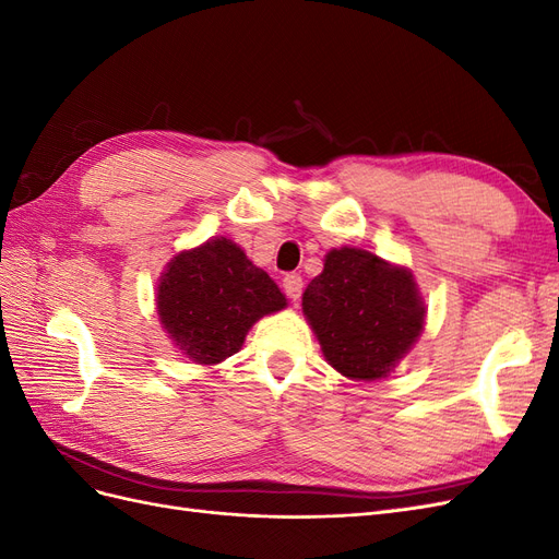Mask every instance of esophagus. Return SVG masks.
<instances>
[{
    "mask_svg": "<svg viewBox=\"0 0 559 559\" xmlns=\"http://www.w3.org/2000/svg\"><path fill=\"white\" fill-rule=\"evenodd\" d=\"M282 286H284L286 296H289L294 302L300 300V294H302V277H300V275H296V273L286 275L284 282H282Z\"/></svg>",
    "mask_w": 559,
    "mask_h": 559,
    "instance_id": "esophagus-1",
    "label": "esophagus"
}]
</instances>
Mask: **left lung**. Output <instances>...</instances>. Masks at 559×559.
Returning <instances> with one entry per match:
<instances>
[{
  "label": "left lung",
  "instance_id": "8db88e82",
  "mask_svg": "<svg viewBox=\"0 0 559 559\" xmlns=\"http://www.w3.org/2000/svg\"><path fill=\"white\" fill-rule=\"evenodd\" d=\"M302 312L326 361L352 380L384 378L425 326L408 270L349 247L329 251L302 294Z\"/></svg>",
  "mask_w": 559,
  "mask_h": 559
}]
</instances>
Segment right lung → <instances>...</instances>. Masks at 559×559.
I'll list each match as a JSON object with an SVG mask.
<instances>
[{"label":"right lung","mask_w":559,"mask_h":559,"mask_svg":"<svg viewBox=\"0 0 559 559\" xmlns=\"http://www.w3.org/2000/svg\"><path fill=\"white\" fill-rule=\"evenodd\" d=\"M284 306L277 284L226 238L181 251L158 284L163 326L198 364L230 357L242 347L253 321Z\"/></svg>","instance_id":"obj_1"}]
</instances>
